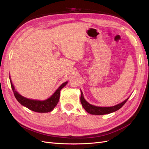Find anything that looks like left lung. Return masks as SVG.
<instances>
[{
  "label": "left lung",
  "instance_id": "left-lung-1",
  "mask_svg": "<svg viewBox=\"0 0 149 149\" xmlns=\"http://www.w3.org/2000/svg\"><path fill=\"white\" fill-rule=\"evenodd\" d=\"M81 98L80 101L81 103L82 106L83 107L84 109L88 113L91 114H94V115H104L107 114H110L111 112H115L116 111L119 110V109L123 107L125 103L127 102L128 99H126L125 101H124L123 102H121L119 104L112 106V107H97L90 104L86 101L84 100L83 94L82 91H81Z\"/></svg>",
  "mask_w": 149,
  "mask_h": 149
}]
</instances>
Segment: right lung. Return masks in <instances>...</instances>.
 Here are the masks:
<instances>
[{"instance_id":"obj_1","label":"right lung","mask_w":149,"mask_h":149,"mask_svg":"<svg viewBox=\"0 0 149 149\" xmlns=\"http://www.w3.org/2000/svg\"><path fill=\"white\" fill-rule=\"evenodd\" d=\"M10 84L14 94V96L16 98V100L19 101L22 106H25L28 109L37 112H48L52 111L55 106L57 105V104L59 101L60 99V94L61 89L65 87L68 82H65L63 83L59 87L56 91L55 92L53 95L47 100L45 101H37V100H32L27 99L22 96L20 94L18 93L15 90L13 85L12 83L11 79L10 78Z\"/></svg>"}]
</instances>
